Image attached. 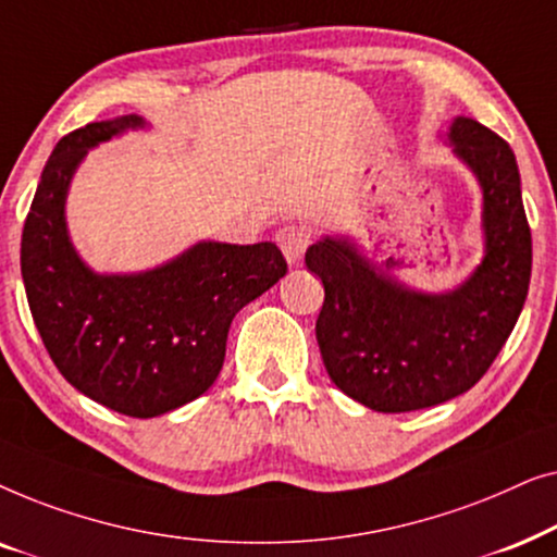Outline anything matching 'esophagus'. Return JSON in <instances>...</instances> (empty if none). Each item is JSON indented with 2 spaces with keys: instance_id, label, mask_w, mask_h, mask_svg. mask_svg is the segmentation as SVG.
I'll list each match as a JSON object with an SVG mask.
<instances>
[{
  "instance_id": "1",
  "label": "esophagus",
  "mask_w": 557,
  "mask_h": 557,
  "mask_svg": "<svg viewBox=\"0 0 557 557\" xmlns=\"http://www.w3.org/2000/svg\"><path fill=\"white\" fill-rule=\"evenodd\" d=\"M276 240H278L281 250H284L286 261L288 263H299L304 253H307L309 243H311V233H309L307 225H284V227H278Z\"/></svg>"
}]
</instances>
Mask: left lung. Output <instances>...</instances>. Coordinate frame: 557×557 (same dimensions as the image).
Instances as JSON below:
<instances>
[{
    "label": "left lung",
    "mask_w": 557,
    "mask_h": 557,
    "mask_svg": "<svg viewBox=\"0 0 557 557\" xmlns=\"http://www.w3.org/2000/svg\"><path fill=\"white\" fill-rule=\"evenodd\" d=\"M448 139L484 189L486 256L448 294H421L372 269L347 240L324 238L307 265L324 284L317 342L332 383L377 413L438 406L474 387L528 299L532 235L509 144L474 119Z\"/></svg>",
    "instance_id": "left-lung-1"
}]
</instances>
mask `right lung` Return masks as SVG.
<instances>
[{
  "label": "right lung",
  "instance_id": "add662e5",
  "mask_svg": "<svg viewBox=\"0 0 557 557\" xmlns=\"http://www.w3.org/2000/svg\"><path fill=\"white\" fill-rule=\"evenodd\" d=\"M141 119L75 128L52 149L22 231V281L50 360L90 400L154 418L200 398L225 360L233 317L286 276L273 243H197L162 269L98 276L65 231V193L90 147Z\"/></svg>",
  "mask_w": 557,
  "mask_h": 557
}]
</instances>
